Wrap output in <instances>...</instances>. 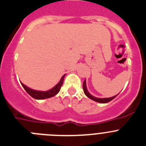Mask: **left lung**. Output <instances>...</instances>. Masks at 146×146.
Masks as SVG:
<instances>
[{
  "mask_svg": "<svg viewBox=\"0 0 146 146\" xmlns=\"http://www.w3.org/2000/svg\"><path fill=\"white\" fill-rule=\"evenodd\" d=\"M83 89H84V94L87 96L88 98H90V99L92 100L95 101V102H100V103H107V102H110V101H111L112 100H113L114 98L118 95L117 94V95L113 96V97H112V98H95V97H93L91 94H89L87 89H86V81H84V84H83Z\"/></svg>",
  "mask_w": 146,
  "mask_h": 146,
  "instance_id": "left-lung-1",
  "label": "left lung"
}]
</instances>
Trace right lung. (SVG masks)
Here are the masks:
<instances>
[{
    "mask_svg": "<svg viewBox=\"0 0 146 146\" xmlns=\"http://www.w3.org/2000/svg\"><path fill=\"white\" fill-rule=\"evenodd\" d=\"M65 75H63V76L62 77L61 79H60V82L57 84L55 86H54L52 89L48 90V91L46 92H42V91H37V90H33V89H31V88L27 87V86H25V84H23L22 83H21V84L22 85V86L24 87V89H25V91L28 93L34 99L36 100H42V99H46V98H52L55 96L57 93L60 92V89H61V86H62V84H63L64 78H65Z\"/></svg>",
    "mask_w": 146,
    "mask_h": 146,
    "instance_id": "right-lung-1",
    "label": "right lung"
}]
</instances>
